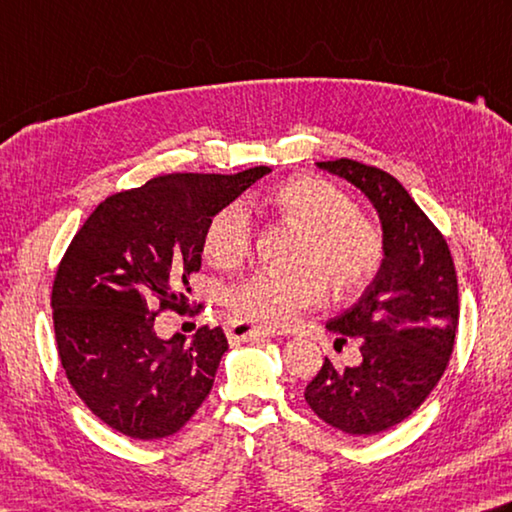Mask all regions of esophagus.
<instances>
[{"label": "esophagus", "instance_id": "34e87169", "mask_svg": "<svg viewBox=\"0 0 512 512\" xmlns=\"http://www.w3.org/2000/svg\"><path fill=\"white\" fill-rule=\"evenodd\" d=\"M282 331L271 329V327H257L253 322L246 320H230L226 324V336L230 342H248L259 336H280Z\"/></svg>", "mask_w": 512, "mask_h": 512}]
</instances>
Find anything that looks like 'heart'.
Returning <instances> with one entry per match:
<instances>
[{
    "mask_svg": "<svg viewBox=\"0 0 512 512\" xmlns=\"http://www.w3.org/2000/svg\"><path fill=\"white\" fill-rule=\"evenodd\" d=\"M288 224L304 230L297 255L302 271H255L230 288L228 304L241 318L286 327L327 300V284L338 295L360 293L383 264V237L369 217L356 212L338 185L322 176L286 181L266 199ZM255 246V219L244 201L219 208L203 232V253L217 268L244 264Z\"/></svg>",
    "mask_w": 512,
    "mask_h": 512,
    "instance_id": "1",
    "label": "heart"
}]
</instances>
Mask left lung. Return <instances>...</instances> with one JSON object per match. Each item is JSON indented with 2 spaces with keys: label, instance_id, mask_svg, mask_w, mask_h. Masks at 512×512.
Wrapping results in <instances>:
<instances>
[{
  "label": "left lung",
  "instance_id": "1",
  "mask_svg": "<svg viewBox=\"0 0 512 512\" xmlns=\"http://www.w3.org/2000/svg\"><path fill=\"white\" fill-rule=\"evenodd\" d=\"M318 165L374 203L385 259L360 300L327 322L336 345L360 342L362 362L336 369L324 358L304 398L331 427L378 434L405 421L448 367L459 324L457 271L441 230L392 174L351 159Z\"/></svg>",
  "mask_w": 512,
  "mask_h": 512
}]
</instances>
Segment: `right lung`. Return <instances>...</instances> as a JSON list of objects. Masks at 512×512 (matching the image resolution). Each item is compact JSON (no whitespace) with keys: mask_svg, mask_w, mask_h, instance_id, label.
I'll use <instances>...</instances> for the list:
<instances>
[{"mask_svg":"<svg viewBox=\"0 0 512 512\" xmlns=\"http://www.w3.org/2000/svg\"><path fill=\"white\" fill-rule=\"evenodd\" d=\"M266 172L154 176L107 197L71 239L51 291L58 356L82 403L116 432L163 439L206 401L224 331L161 338L154 322L203 309L188 302V277L201 268L208 221Z\"/></svg>","mask_w":512,"mask_h":512,"instance_id":"add662e5","label":"right lung"}]
</instances>
